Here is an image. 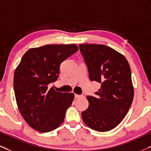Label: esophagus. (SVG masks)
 I'll use <instances>...</instances> for the list:
<instances>
[{
    "label": "esophagus",
    "mask_w": 151,
    "mask_h": 151,
    "mask_svg": "<svg viewBox=\"0 0 151 151\" xmlns=\"http://www.w3.org/2000/svg\"><path fill=\"white\" fill-rule=\"evenodd\" d=\"M81 96H82V95H79V94H75V98L76 99H78V98H80Z\"/></svg>",
    "instance_id": "34e87169"
}]
</instances>
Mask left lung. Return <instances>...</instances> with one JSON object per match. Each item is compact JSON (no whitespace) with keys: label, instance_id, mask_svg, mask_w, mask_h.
I'll return each mask as SVG.
<instances>
[{"label":"left lung","instance_id":"1","mask_svg":"<svg viewBox=\"0 0 151 151\" xmlns=\"http://www.w3.org/2000/svg\"><path fill=\"white\" fill-rule=\"evenodd\" d=\"M91 81L101 84L96 96H87L82 112L86 125L98 132L114 129L127 115L134 99L131 68L127 59L104 45L80 44Z\"/></svg>","mask_w":151,"mask_h":151}]
</instances>
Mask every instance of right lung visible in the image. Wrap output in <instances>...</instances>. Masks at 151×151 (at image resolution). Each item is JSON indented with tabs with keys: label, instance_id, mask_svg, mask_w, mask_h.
<instances>
[{
	"label": "right lung",
	"instance_id": "1",
	"mask_svg": "<svg viewBox=\"0 0 151 151\" xmlns=\"http://www.w3.org/2000/svg\"><path fill=\"white\" fill-rule=\"evenodd\" d=\"M78 50L75 44L31 48L16 68L14 90L19 111L36 131L48 132L64 122L74 94L57 92L49 85L58 78L61 63Z\"/></svg>",
	"mask_w": 151,
	"mask_h": 151
}]
</instances>
